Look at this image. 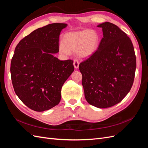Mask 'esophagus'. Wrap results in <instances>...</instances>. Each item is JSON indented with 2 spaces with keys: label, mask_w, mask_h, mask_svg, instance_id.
Masks as SVG:
<instances>
[{
  "label": "esophagus",
  "mask_w": 148,
  "mask_h": 148,
  "mask_svg": "<svg viewBox=\"0 0 148 148\" xmlns=\"http://www.w3.org/2000/svg\"><path fill=\"white\" fill-rule=\"evenodd\" d=\"M73 65H74L75 69H78V66H79V62H78L77 60H75L73 61Z\"/></svg>",
  "instance_id": "1"
}]
</instances>
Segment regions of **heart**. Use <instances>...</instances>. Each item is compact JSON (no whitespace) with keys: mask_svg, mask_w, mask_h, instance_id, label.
<instances>
[{"mask_svg":"<svg viewBox=\"0 0 148 148\" xmlns=\"http://www.w3.org/2000/svg\"><path fill=\"white\" fill-rule=\"evenodd\" d=\"M62 42L59 47L62 54L69 55L71 51H76L79 58L86 59L97 51L100 37L95 30L84 29L65 34Z\"/></svg>","mask_w":148,"mask_h":148,"instance_id":"1","label":"heart"}]
</instances>
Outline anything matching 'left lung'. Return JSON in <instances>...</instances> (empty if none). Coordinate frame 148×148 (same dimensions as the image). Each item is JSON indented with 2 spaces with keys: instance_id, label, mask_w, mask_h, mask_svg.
I'll list each match as a JSON object with an SVG mask.
<instances>
[{
  "instance_id": "8db88e82",
  "label": "left lung",
  "mask_w": 148,
  "mask_h": 148,
  "mask_svg": "<svg viewBox=\"0 0 148 148\" xmlns=\"http://www.w3.org/2000/svg\"><path fill=\"white\" fill-rule=\"evenodd\" d=\"M103 38L97 51L79 65L86 100L97 108L118 104L130 91L136 60L132 41L117 26L97 25Z\"/></svg>"
}]
</instances>
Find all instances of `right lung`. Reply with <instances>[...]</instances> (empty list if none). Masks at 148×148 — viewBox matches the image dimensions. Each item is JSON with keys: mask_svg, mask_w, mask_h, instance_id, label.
<instances>
[{"mask_svg": "<svg viewBox=\"0 0 148 148\" xmlns=\"http://www.w3.org/2000/svg\"><path fill=\"white\" fill-rule=\"evenodd\" d=\"M65 23L49 24L33 31L15 47L11 78L19 99L29 109L47 110L61 99V89L74 71L73 61L60 60L59 36Z\"/></svg>", "mask_w": 148, "mask_h": 148, "instance_id": "obj_1", "label": "right lung"}]
</instances>
